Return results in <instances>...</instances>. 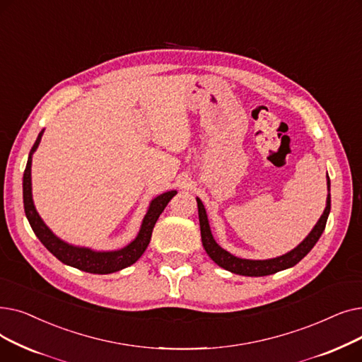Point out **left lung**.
Instances as JSON below:
<instances>
[{
    "instance_id": "obj_1",
    "label": "left lung",
    "mask_w": 362,
    "mask_h": 362,
    "mask_svg": "<svg viewBox=\"0 0 362 362\" xmlns=\"http://www.w3.org/2000/svg\"><path fill=\"white\" fill-rule=\"evenodd\" d=\"M327 192H329V194H327L325 209H324L322 215L320 216L318 222L314 226V228L311 230V233H309L293 250H290L277 257H271V259H243V257H237V256L231 255L230 252H227L226 249H222L215 242V238L212 235L209 219H208V215H206V209H204L202 200L199 197H196L197 208H199V222H200V234H202L203 247L216 265H219L221 268L227 269L230 272H234L238 275H246V277H264V275H271V274H275L279 271L295 267L299 261L303 259V257L309 252H311V249L315 246V243L318 242V238L321 237V234L325 228L327 218H329V214H330V203H332L329 175H327Z\"/></svg>"
}]
</instances>
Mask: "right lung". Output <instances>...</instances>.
Returning <instances> with one entry per match:
<instances>
[{"instance_id": "right-lung-1", "label": "right lung", "mask_w": 362, "mask_h": 362, "mask_svg": "<svg viewBox=\"0 0 362 362\" xmlns=\"http://www.w3.org/2000/svg\"><path fill=\"white\" fill-rule=\"evenodd\" d=\"M44 129L38 134V139L35 144L32 146L29 151V158L26 163V169L23 174V204H25V214L30 223V227L40 238V242L48 249V252L53 253L57 259L69 267L78 268L85 272L91 274H110L124 269L140 259L144 250L147 249L151 233L154 228V223L159 219L160 214L166 208L169 200L177 194V190H170L162 193L154 197L150 203L147 212L143 218L141 227L139 234L128 243L125 247L117 250H93L90 247H81L64 242L60 237H57L51 231L47 223L42 221L40 214L37 212L35 204L32 199V177H30V168H32V156L37 151L41 139H42Z\"/></svg>"}]
</instances>
